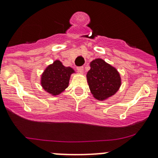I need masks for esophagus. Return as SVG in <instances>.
<instances>
[{"mask_svg": "<svg viewBox=\"0 0 158 158\" xmlns=\"http://www.w3.org/2000/svg\"><path fill=\"white\" fill-rule=\"evenodd\" d=\"M77 70L78 72H80V73H82V72H83V67H77Z\"/></svg>", "mask_w": 158, "mask_h": 158, "instance_id": "1", "label": "esophagus"}]
</instances>
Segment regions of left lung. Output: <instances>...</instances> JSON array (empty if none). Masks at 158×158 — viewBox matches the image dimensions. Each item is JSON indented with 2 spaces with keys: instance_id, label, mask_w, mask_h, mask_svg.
Wrapping results in <instances>:
<instances>
[{
  "instance_id": "8db88e82",
  "label": "left lung",
  "mask_w": 158,
  "mask_h": 158,
  "mask_svg": "<svg viewBox=\"0 0 158 158\" xmlns=\"http://www.w3.org/2000/svg\"><path fill=\"white\" fill-rule=\"evenodd\" d=\"M86 74L90 92L97 100L104 101L114 95L121 85L118 71L102 59H95L89 64Z\"/></svg>"
}]
</instances>
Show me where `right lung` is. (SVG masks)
<instances>
[{
    "label": "right lung",
    "mask_w": 158,
    "mask_h": 158,
    "mask_svg": "<svg viewBox=\"0 0 158 158\" xmlns=\"http://www.w3.org/2000/svg\"><path fill=\"white\" fill-rule=\"evenodd\" d=\"M74 72L73 69L64 66L56 60L45 69L41 77V85L45 91L56 96L69 86L71 75Z\"/></svg>",
    "instance_id": "obj_1"
}]
</instances>
